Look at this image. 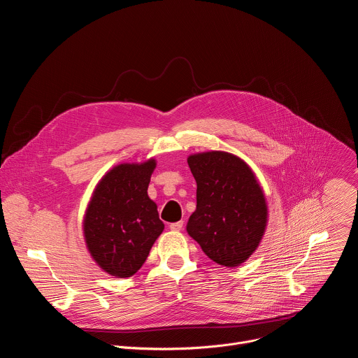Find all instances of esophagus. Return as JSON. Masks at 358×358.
Here are the masks:
<instances>
[{
	"label": "esophagus",
	"instance_id": "esophagus-1",
	"mask_svg": "<svg viewBox=\"0 0 358 358\" xmlns=\"http://www.w3.org/2000/svg\"><path fill=\"white\" fill-rule=\"evenodd\" d=\"M169 229H171L172 231H180V230L183 229V222H176V223H172V224L169 226Z\"/></svg>",
	"mask_w": 358,
	"mask_h": 358
}]
</instances>
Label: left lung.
I'll use <instances>...</instances> for the list:
<instances>
[{"mask_svg": "<svg viewBox=\"0 0 358 358\" xmlns=\"http://www.w3.org/2000/svg\"><path fill=\"white\" fill-rule=\"evenodd\" d=\"M197 183L196 210L186 230L216 264L238 266L265 233L268 207L251 168L238 157L210 151L187 158Z\"/></svg>", "mask_w": 358, "mask_h": 358, "instance_id": "8db88e82", "label": "left lung"}]
</instances>
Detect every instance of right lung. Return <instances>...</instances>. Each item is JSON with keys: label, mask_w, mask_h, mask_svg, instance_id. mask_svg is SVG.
<instances>
[{"label": "right lung", "mask_w": 358, "mask_h": 358, "mask_svg": "<svg viewBox=\"0 0 358 358\" xmlns=\"http://www.w3.org/2000/svg\"><path fill=\"white\" fill-rule=\"evenodd\" d=\"M155 166V159L114 166L99 182L87 206L86 245L97 265L115 278L132 276L164 231L158 207L148 196Z\"/></svg>", "instance_id": "1"}]
</instances>
